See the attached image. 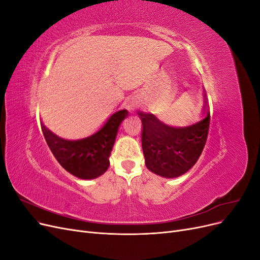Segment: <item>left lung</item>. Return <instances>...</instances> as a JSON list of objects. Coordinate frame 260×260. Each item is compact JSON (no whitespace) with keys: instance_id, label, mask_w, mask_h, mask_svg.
<instances>
[{"instance_id":"8db88e82","label":"left lung","mask_w":260,"mask_h":260,"mask_svg":"<svg viewBox=\"0 0 260 260\" xmlns=\"http://www.w3.org/2000/svg\"><path fill=\"white\" fill-rule=\"evenodd\" d=\"M203 120L177 128L161 122L153 114L139 112L142 120V148L148 170L164 178H177L190 170L199 160L206 144L210 113L204 95Z\"/></svg>"}]
</instances>
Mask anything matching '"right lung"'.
Here are the masks:
<instances>
[{
    "instance_id": "obj_1",
    "label": "right lung",
    "mask_w": 260,
    "mask_h": 260,
    "mask_svg": "<svg viewBox=\"0 0 260 260\" xmlns=\"http://www.w3.org/2000/svg\"><path fill=\"white\" fill-rule=\"evenodd\" d=\"M127 116V109L116 112L94 135L74 141L54 135L43 123L41 127L46 143L60 166L77 178L90 180L108 169L118 128Z\"/></svg>"
}]
</instances>
